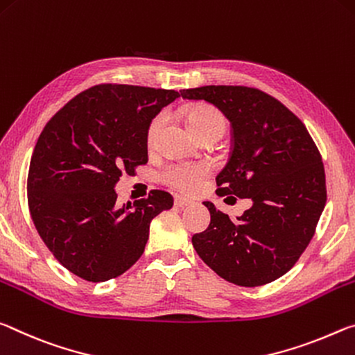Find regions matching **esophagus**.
<instances>
[{"label":"esophagus","mask_w":355,"mask_h":355,"mask_svg":"<svg viewBox=\"0 0 355 355\" xmlns=\"http://www.w3.org/2000/svg\"><path fill=\"white\" fill-rule=\"evenodd\" d=\"M191 205V201L189 198H184V196H176L174 198V206L176 207H187Z\"/></svg>","instance_id":"1"}]
</instances>
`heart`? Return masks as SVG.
<instances>
[{
    "mask_svg": "<svg viewBox=\"0 0 355 355\" xmlns=\"http://www.w3.org/2000/svg\"><path fill=\"white\" fill-rule=\"evenodd\" d=\"M162 123H164V114H159L150 123L148 132L149 141H153ZM185 123H187L189 130L193 137L206 132L223 133L226 127L223 114L214 107L205 105V103H196V105H191L185 110ZM207 173L209 168L202 164L173 165L165 170L164 179L166 184H170L174 189L181 191H193L205 181Z\"/></svg>",
    "mask_w": 355,
    "mask_h": 355,
    "instance_id": "obj_1",
    "label": "heart"
}]
</instances>
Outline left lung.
Wrapping results in <instances>:
<instances>
[{"label":"left lung","instance_id":"left-lung-1","mask_svg":"<svg viewBox=\"0 0 355 355\" xmlns=\"http://www.w3.org/2000/svg\"><path fill=\"white\" fill-rule=\"evenodd\" d=\"M217 107L232 127V149L217 195L252 201L231 220L212 202L207 230L191 237L198 257L226 282L261 286L280 278L315 234L327 190L321 154L304 123L266 92L247 86L182 89Z\"/></svg>","mask_w":355,"mask_h":355}]
</instances>
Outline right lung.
<instances>
[{"instance_id":"right-lung-1","label":"right lung","mask_w":355,"mask_h":355,"mask_svg":"<svg viewBox=\"0 0 355 355\" xmlns=\"http://www.w3.org/2000/svg\"><path fill=\"white\" fill-rule=\"evenodd\" d=\"M178 91L98 85L69 101L44 127L28 171V206L53 257L88 282L124 274L146 247L149 225L173 207L153 190L133 206L116 205L123 173L148 162V132Z\"/></svg>"}]
</instances>
